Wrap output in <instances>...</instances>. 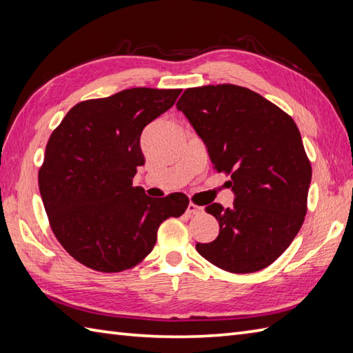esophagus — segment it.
Listing matches in <instances>:
<instances>
[{
  "label": "esophagus",
  "mask_w": 353,
  "mask_h": 353,
  "mask_svg": "<svg viewBox=\"0 0 353 353\" xmlns=\"http://www.w3.org/2000/svg\"><path fill=\"white\" fill-rule=\"evenodd\" d=\"M201 212H203V208L194 205L192 201L188 205V208H186V214H188V215H199Z\"/></svg>",
  "instance_id": "obj_1"
}]
</instances>
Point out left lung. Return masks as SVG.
<instances>
[{
	"mask_svg": "<svg viewBox=\"0 0 353 353\" xmlns=\"http://www.w3.org/2000/svg\"><path fill=\"white\" fill-rule=\"evenodd\" d=\"M176 108L203 139L214 170L230 176L234 208L206 206L220 224L197 252L230 273H253L287 250L306 215L311 162L297 125L272 101L236 85L186 89Z\"/></svg>",
	"mask_w": 353,
	"mask_h": 353,
	"instance_id": "8db88e82",
	"label": "left lung"
}]
</instances>
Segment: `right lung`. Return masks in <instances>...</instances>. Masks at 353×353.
I'll return each mask as SVG.
<instances>
[{"instance_id": "obj_1", "label": "right lung", "mask_w": 353, "mask_h": 353, "mask_svg": "<svg viewBox=\"0 0 353 353\" xmlns=\"http://www.w3.org/2000/svg\"><path fill=\"white\" fill-rule=\"evenodd\" d=\"M181 92L132 88L81 101L51 133L39 191L51 230L80 264L103 273L134 267L153 250L161 223L188 208L182 192L152 199L132 186L145 162L142 130Z\"/></svg>"}]
</instances>
